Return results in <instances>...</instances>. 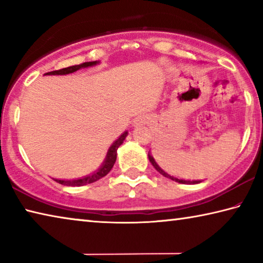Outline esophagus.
<instances>
[{"mask_svg":"<svg viewBox=\"0 0 263 263\" xmlns=\"http://www.w3.org/2000/svg\"><path fill=\"white\" fill-rule=\"evenodd\" d=\"M142 123H145V121L142 118H137L136 121H135V125H140V124H142Z\"/></svg>","mask_w":263,"mask_h":263,"instance_id":"obj_1","label":"esophagus"}]
</instances>
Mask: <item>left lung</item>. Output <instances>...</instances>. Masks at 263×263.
<instances>
[{
    "mask_svg": "<svg viewBox=\"0 0 263 263\" xmlns=\"http://www.w3.org/2000/svg\"><path fill=\"white\" fill-rule=\"evenodd\" d=\"M148 159H149V161H151V163L153 164V167L157 169V171L160 173V174L161 175H163L164 177H168V179H171V180H173V181H175V182H179V183H183V184H197V183H199V182L201 181H186V180H181V179H177V177H174V176H171L169 174H167L166 172L164 171H162L161 168L159 167V164L155 162V160L153 159V157L152 155H151L149 153H148Z\"/></svg>",
    "mask_w": 263,
    "mask_h": 263,
    "instance_id": "8db88e82",
    "label": "left lung"
}]
</instances>
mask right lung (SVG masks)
<instances>
[{"label":"right lung","instance_id":"1","mask_svg":"<svg viewBox=\"0 0 263 263\" xmlns=\"http://www.w3.org/2000/svg\"><path fill=\"white\" fill-rule=\"evenodd\" d=\"M99 64V61H89V62H83L81 65H75V66H70V67L67 68H62V69H58V70H53V72H48L45 75H66V74H70L77 72V70L81 69V68H87V67H91V66H95ZM127 136V132L125 131L123 135L116 140L112 145L110 146V148L108 151V154H106L105 161L103 164L97 169L96 172L92 173L91 175L84 176L82 179H77V180H57L58 183L64 184V185H68V186H81V185H86L88 183H92V182H96L97 180L104 177L108 173L111 171V168L114 167V164L116 162V159H117V149L119 146L123 144V141L125 140V138Z\"/></svg>","mask_w":263,"mask_h":263}]
</instances>
